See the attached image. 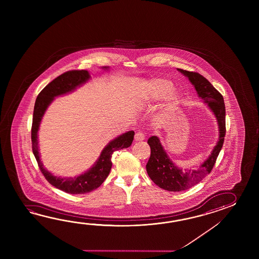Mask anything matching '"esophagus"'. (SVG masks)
Here are the masks:
<instances>
[{"instance_id":"34e87169","label":"esophagus","mask_w":259,"mask_h":259,"mask_svg":"<svg viewBox=\"0 0 259 259\" xmlns=\"http://www.w3.org/2000/svg\"><path fill=\"white\" fill-rule=\"evenodd\" d=\"M134 139H135L136 142H138V141H143L145 139V135L143 134V132H137L135 134V136H134Z\"/></svg>"}]
</instances>
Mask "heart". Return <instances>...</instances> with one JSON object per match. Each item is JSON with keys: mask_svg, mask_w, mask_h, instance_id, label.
Instances as JSON below:
<instances>
[{"mask_svg": "<svg viewBox=\"0 0 259 259\" xmlns=\"http://www.w3.org/2000/svg\"><path fill=\"white\" fill-rule=\"evenodd\" d=\"M172 88L173 83L166 78L156 77L150 79L143 84L142 100L144 103H151L166 96L165 112L163 116H168L181 103L180 94Z\"/></svg>", "mask_w": 259, "mask_h": 259, "instance_id": "1", "label": "heart"}]
</instances>
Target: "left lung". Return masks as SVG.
I'll return each mask as SVG.
<instances>
[{"label":"left lung","instance_id":"obj_1","mask_svg":"<svg viewBox=\"0 0 259 259\" xmlns=\"http://www.w3.org/2000/svg\"><path fill=\"white\" fill-rule=\"evenodd\" d=\"M178 70L189 78L196 90L199 97L204 100V103L207 104L210 110L215 115L219 125L220 138L207 159L204 160L195 170L178 167L165 153L159 139L156 136L149 138L147 143L151 148V155L146 165V170L150 179L157 186L169 192L187 190L209 174L223 146L226 134V110L223 96L199 73L187 71L181 68H178Z\"/></svg>","mask_w":259,"mask_h":259}]
</instances>
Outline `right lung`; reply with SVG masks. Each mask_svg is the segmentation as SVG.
<instances>
[{"label":"right lung","mask_w":259,"mask_h":259,"mask_svg":"<svg viewBox=\"0 0 259 259\" xmlns=\"http://www.w3.org/2000/svg\"><path fill=\"white\" fill-rule=\"evenodd\" d=\"M108 68V66H103V69L107 70ZM90 78L91 76L87 70L65 72L51 81L39 93L34 105L31 127V142L34 156L38 162L39 169L48 182L55 188L70 194L90 193L101 186V184L105 182V179L109 175L112 167V154L117 150L130 147L134 138V132L131 131L112 140L102 151L99 158L96 160L94 165L79 176L60 178L54 176L49 171L44 168L42 162L39 158L38 131L45 111L55 100V97L74 92L77 87L87 82Z\"/></svg>","instance_id":"add662e5"}]
</instances>
